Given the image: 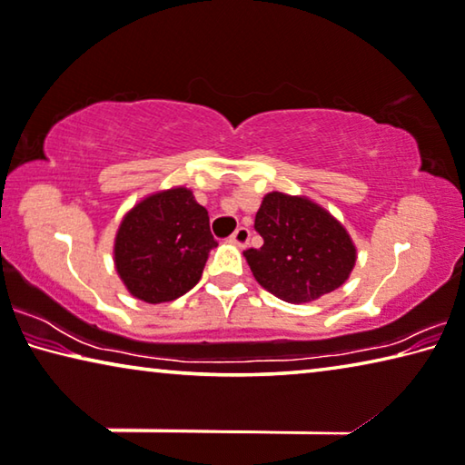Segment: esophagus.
<instances>
[{"instance_id": "34e87169", "label": "esophagus", "mask_w": 465, "mask_h": 465, "mask_svg": "<svg viewBox=\"0 0 465 465\" xmlns=\"http://www.w3.org/2000/svg\"><path fill=\"white\" fill-rule=\"evenodd\" d=\"M249 237H252V232H249V228H245V226H239L237 231L232 232L231 241H232V242H237L239 247H245L247 242H249Z\"/></svg>"}]
</instances>
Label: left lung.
Listing matches in <instances>:
<instances>
[{
  "instance_id": "obj_1",
  "label": "left lung",
  "mask_w": 465,
  "mask_h": 465,
  "mask_svg": "<svg viewBox=\"0 0 465 465\" xmlns=\"http://www.w3.org/2000/svg\"><path fill=\"white\" fill-rule=\"evenodd\" d=\"M253 228L263 245L247 249L255 281L289 303H307L339 289L355 266L345 228L310 199L268 193Z\"/></svg>"
}]
</instances>
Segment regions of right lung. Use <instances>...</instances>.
I'll list each match as a JSON object with an SVG mask.
<instances>
[{
    "mask_svg": "<svg viewBox=\"0 0 465 465\" xmlns=\"http://www.w3.org/2000/svg\"><path fill=\"white\" fill-rule=\"evenodd\" d=\"M218 245L210 216L193 193H155L126 213L116 234V270L126 289L147 303L184 295L202 278L210 249Z\"/></svg>",
    "mask_w": 465,
    "mask_h": 465,
    "instance_id": "1",
    "label": "right lung"
}]
</instances>
